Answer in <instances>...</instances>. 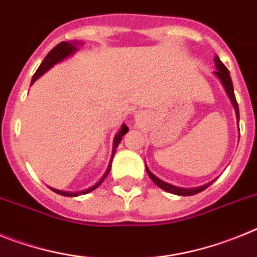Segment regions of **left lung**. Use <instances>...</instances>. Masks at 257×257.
Returning a JSON list of instances; mask_svg holds the SVG:
<instances>
[{"instance_id": "1", "label": "left lung", "mask_w": 257, "mask_h": 257, "mask_svg": "<svg viewBox=\"0 0 257 257\" xmlns=\"http://www.w3.org/2000/svg\"><path fill=\"white\" fill-rule=\"evenodd\" d=\"M213 60H215V65H216L215 76L220 79V82L222 83V86H224V88H225L226 95L229 96L231 104H233V106H234V109H235L237 121H239V109H238V103H237V100H235L234 90H233V82H231V78H230V74H229L228 68L222 64L221 60H220L219 56L217 55L215 56V59H213ZM145 169H147V172H148L149 178L152 179V181L156 184L157 187H160L161 189L166 190V192L172 193V194H176V196H194V194L202 192V190H205L206 188L210 187L211 184H212V181H211V183L205 184V185H202V187H197V188H178V187H175V185H171V184H169V183H165V181H162L161 179L157 178V176H154V175L149 171V169L147 167V166H145Z\"/></svg>"}]
</instances>
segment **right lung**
Instances as JSON below:
<instances>
[{
  "label": "right lung",
  "mask_w": 257,
  "mask_h": 257,
  "mask_svg": "<svg viewBox=\"0 0 257 257\" xmlns=\"http://www.w3.org/2000/svg\"><path fill=\"white\" fill-rule=\"evenodd\" d=\"M77 45H78V42L77 41H74V42H60L59 45H56L54 49L51 50V51L49 52L46 55V58L44 59V61L41 63L40 68H38L37 70H36V73L33 74V77H32V82L31 85H33V83L36 82V79L40 78L42 74L45 73V72H47V70L50 69L51 67H54V65L56 64V63H59V61L64 60L65 58H68L69 55H72L73 52L77 51ZM128 131V128H127L126 124H122L121 127V131L115 135L114 138V142H113V152H112V158L114 157V153H115V149H117L118 144L121 143L122 140V136L124 135V134ZM110 166H112V161H110V163H109L108 166V170H106V172L104 174V176L101 178V180L99 181V183H96L95 185H92L91 188H87V189L85 190H81V192H63V190H59V189H54V188L49 187L50 189L52 190V192L58 193V194H60V196H65V197H77V196H81V194H87V193L92 192L94 189H96L99 185H100L101 183H103L104 179L108 176L109 171H110Z\"/></svg>",
  "instance_id": "add662e5"
}]
</instances>
